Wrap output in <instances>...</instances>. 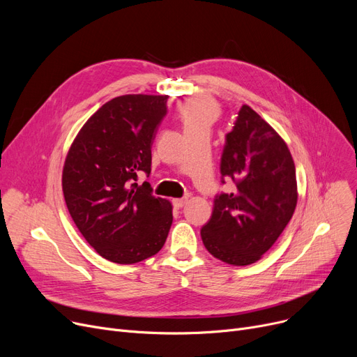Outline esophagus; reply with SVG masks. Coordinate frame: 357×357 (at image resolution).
Returning a JSON list of instances; mask_svg holds the SVG:
<instances>
[{"mask_svg":"<svg viewBox=\"0 0 357 357\" xmlns=\"http://www.w3.org/2000/svg\"><path fill=\"white\" fill-rule=\"evenodd\" d=\"M186 202H188V198H176V199H174L175 208H182Z\"/></svg>","mask_w":357,"mask_h":357,"instance_id":"1","label":"esophagus"}]
</instances>
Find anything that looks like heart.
Here are the masks:
<instances>
[{
    "mask_svg": "<svg viewBox=\"0 0 357 357\" xmlns=\"http://www.w3.org/2000/svg\"><path fill=\"white\" fill-rule=\"evenodd\" d=\"M181 120L185 130L207 127L220 117V108L217 102L207 97H195L186 100L181 107Z\"/></svg>",
    "mask_w": 357,
    "mask_h": 357,
    "instance_id": "heart-1",
    "label": "heart"
}]
</instances>
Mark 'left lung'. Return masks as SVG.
I'll return each mask as SVG.
<instances>
[{
    "label": "left lung",
    "mask_w": 357,
    "mask_h": 357,
    "mask_svg": "<svg viewBox=\"0 0 357 357\" xmlns=\"http://www.w3.org/2000/svg\"><path fill=\"white\" fill-rule=\"evenodd\" d=\"M220 171L236 191L215 197L202 243L229 265H252L275 245L295 211L294 159L275 128L245 104L226 136Z\"/></svg>",
    "instance_id": "obj_1"
}]
</instances>
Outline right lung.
<instances>
[{"instance_id":"right-lung-1","label":"right lung","mask_w":357,"mask_h":357,"mask_svg":"<svg viewBox=\"0 0 357 357\" xmlns=\"http://www.w3.org/2000/svg\"><path fill=\"white\" fill-rule=\"evenodd\" d=\"M169 96L128 93L109 100L72 142L62 172L68 211L104 259L137 264L156 255L172 226V204L137 174L152 171V144Z\"/></svg>"}]
</instances>
